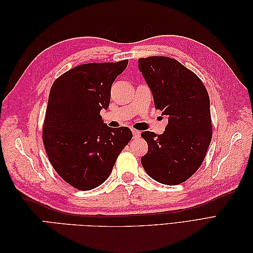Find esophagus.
I'll list each match as a JSON object with an SVG mask.
<instances>
[{
  "mask_svg": "<svg viewBox=\"0 0 253 253\" xmlns=\"http://www.w3.org/2000/svg\"><path fill=\"white\" fill-rule=\"evenodd\" d=\"M133 136L134 138H138V137L140 136V131H137V129H133Z\"/></svg>",
  "mask_w": 253,
  "mask_h": 253,
  "instance_id": "obj_1",
  "label": "esophagus"
}]
</instances>
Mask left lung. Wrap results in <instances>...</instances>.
<instances>
[{
	"label": "left lung",
	"instance_id": "8db88e82",
	"mask_svg": "<svg viewBox=\"0 0 253 253\" xmlns=\"http://www.w3.org/2000/svg\"><path fill=\"white\" fill-rule=\"evenodd\" d=\"M156 110L168 116L162 135L145 131L148 153L141 165L150 177L164 185H178L201 167L211 138L209 95L201 79L178 61L168 57L138 60Z\"/></svg>",
	"mask_w": 253,
	"mask_h": 253
}]
</instances>
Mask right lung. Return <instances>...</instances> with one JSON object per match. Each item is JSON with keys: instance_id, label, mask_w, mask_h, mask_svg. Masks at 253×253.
I'll return each mask as SVG.
<instances>
[{"instance_id": "add662e5", "label": "right lung", "mask_w": 253, "mask_h": 253, "mask_svg": "<svg viewBox=\"0 0 253 253\" xmlns=\"http://www.w3.org/2000/svg\"><path fill=\"white\" fill-rule=\"evenodd\" d=\"M128 60L76 66L53 82L43 126V143L53 169L78 190L103 183L120 152L132 139L126 126H106L112 84Z\"/></svg>"}]
</instances>
